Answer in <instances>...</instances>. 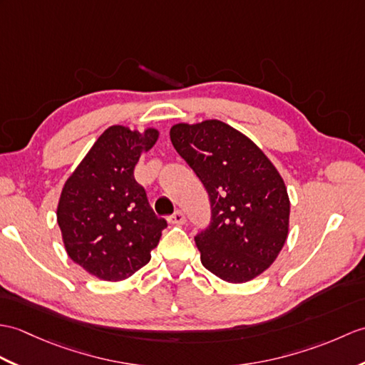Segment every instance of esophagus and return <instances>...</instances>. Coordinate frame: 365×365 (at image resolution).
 I'll use <instances>...</instances> for the list:
<instances>
[{"label": "esophagus", "mask_w": 365, "mask_h": 365, "mask_svg": "<svg viewBox=\"0 0 365 365\" xmlns=\"http://www.w3.org/2000/svg\"><path fill=\"white\" fill-rule=\"evenodd\" d=\"M169 222L174 224V225H182V224L186 222V217H185V215L182 213L180 210H177L175 213L171 217H169Z\"/></svg>", "instance_id": "1"}]
</instances>
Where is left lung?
<instances>
[{"instance_id": "obj_1", "label": "left lung", "mask_w": 365, "mask_h": 365, "mask_svg": "<svg viewBox=\"0 0 365 365\" xmlns=\"http://www.w3.org/2000/svg\"><path fill=\"white\" fill-rule=\"evenodd\" d=\"M169 135L210 197L211 222L194 238L203 267L228 283L250 282L287 238L291 203L282 175L255 143L222 121L179 123Z\"/></svg>"}]
</instances>
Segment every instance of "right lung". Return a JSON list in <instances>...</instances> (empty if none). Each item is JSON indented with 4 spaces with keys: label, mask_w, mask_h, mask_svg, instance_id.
Returning a JSON list of instances; mask_svg holds the SVG:
<instances>
[{
    "label": "right lung",
    "mask_w": 365,
    "mask_h": 365,
    "mask_svg": "<svg viewBox=\"0 0 365 365\" xmlns=\"http://www.w3.org/2000/svg\"><path fill=\"white\" fill-rule=\"evenodd\" d=\"M158 130L112 125L68 177L57 205L65 250L76 264L106 282L129 278L150 259L166 228L150 208L133 169Z\"/></svg>",
    "instance_id": "1"
}]
</instances>
